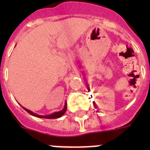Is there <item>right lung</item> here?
<instances>
[{"instance_id": "right-lung-1", "label": "right lung", "mask_w": 150, "mask_h": 150, "mask_svg": "<svg viewBox=\"0 0 150 150\" xmlns=\"http://www.w3.org/2000/svg\"><path fill=\"white\" fill-rule=\"evenodd\" d=\"M23 108L25 110L27 111L28 113H30L31 116H36V117H38V118H45V119H57V118H59V117H61V116H62L64 114V113H65L66 110H67V103L65 104V105H64V109L62 110L59 111V112H53L52 114L48 115V116H40V115H38V114H36V113H34V112H31V111L29 110L26 109V108H25V107H23Z\"/></svg>"}]
</instances>
